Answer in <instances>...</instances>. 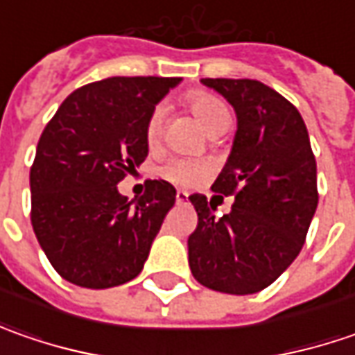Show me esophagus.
Returning <instances> with one entry per match:
<instances>
[{
	"label": "esophagus",
	"instance_id": "1",
	"mask_svg": "<svg viewBox=\"0 0 355 355\" xmlns=\"http://www.w3.org/2000/svg\"><path fill=\"white\" fill-rule=\"evenodd\" d=\"M187 199H189V193L184 191V189H180V191L175 193V201H178V203H187Z\"/></svg>",
	"mask_w": 355,
	"mask_h": 355
}]
</instances>
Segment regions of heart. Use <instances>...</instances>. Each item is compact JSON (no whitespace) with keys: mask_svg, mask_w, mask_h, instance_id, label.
<instances>
[{"mask_svg":"<svg viewBox=\"0 0 355 355\" xmlns=\"http://www.w3.org/2000/svg\"><path fill=\"white\" fill-rule=\"evenodd\" d=\"M187 106L193 112V116L199 120V124L207 132H211L215 126H219L223 122H229L227 106L209 92L196 90V92L187 94ZM162 130H164V108L157 106L152 110V114L148 116V122H146V142L150 146H156L162 138ZM209 171H211V166L207 162L171 159L168 166H164L162 173L173 184L196 185L201 180H205L209 175Z\"/></svg>","mask_w":355,"mask_h":355,"instance_id":"1","label":"heart"}]
</instances>
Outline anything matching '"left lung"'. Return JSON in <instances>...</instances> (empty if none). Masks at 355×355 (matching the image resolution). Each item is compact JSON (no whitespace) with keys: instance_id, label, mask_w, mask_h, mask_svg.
I'll use <instances>...</instances> for the list:
<instances>
[{"instance_id":"obj_1","label":"left lung","mask_w":355,"mask_h":355,"mask_svg":"<svg viewBox=\"0 0 355 355\" xmlns=\"http://www.w3.org/2000/svg\"><path fill=\"white\" fill-rule=\"evenodd\" d=\"M235 108L237 132L213 191L235 196L215 217L201 193L189 196L198 227L187 239L199 284L227 294H254L291 266L318 205L316 159L304 120L282 94L251 78H201Z\"/></svg>"}]
</instances>
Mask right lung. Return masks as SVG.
<instances>
[{
	"label": "right lung",
	"instance_id": "1",
	"mask_svg": "<svg viewBox=\"0 0 355 355\" xmlns=\"http://www.w3.org/2000/svg\"><path fill=\"white\" fill-rule=\"evenodd\" d=\"M182 78L112 76L71 92L37 144L29 173L31 225L49 263L85 288H110L142 272L175 187L146 182L142 198L116 185L148 156L146 122Z\"/></svg>",
	"mask_w": 355,
	"mask_h": 355
}]
</instances>
